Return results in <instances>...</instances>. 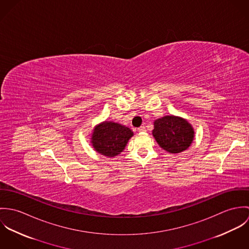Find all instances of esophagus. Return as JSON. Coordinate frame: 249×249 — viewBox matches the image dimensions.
Returning <instances> with one entry per match:
<instances>
[{
    "instance_id": "esophagus-1",
    "label": "esophagus",
    "mask_w": 249,
    "mask_h": 249,
    "mask_svg": "<svg viewBox=\"0 0 249 249\" xmlns=\"http://www.w3.org/2000/svg\"><path fill=\"white\" fill-rule=\"evenodd\" d=\"M138 131H139V132H144V131H145V127H144L143 125L140 126V127L138 128Z\"/></svg>"
}]
</instances>
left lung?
Returning a JSON list of instances; mask_svg holds the SVG:
<instances>
[{
    "label": "left lung",
    "instance_id": "8db88e82",
    "mask_svg": "<svg viewBox=\"0 0 249 249\" xmlns=\"http://www.w3.org/2000/svg\"><path fill=\"white\" fill-rule=\"evenodd\" d=\"M153 125L152 135L155 141L170 153L185 151L194 141V127L184 118L167 115L155 120Z\"/></svg>",
    "mask_w": 249,
    "mask_h": 249
}]
</instances>
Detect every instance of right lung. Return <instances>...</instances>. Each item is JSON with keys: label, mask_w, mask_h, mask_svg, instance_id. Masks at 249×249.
Wrapping results in <instances>:
<instances>
[{"label": "right lung", "mask_w": 249, "mask_h": 249, "mask_svg": "<svg viewBox=\"0 0 249 249\" xmlns=\"http://www.w3.org/2000/svg\"><path fill=\"white\" fill-rule=\"evenodd\" d=\"M133 131L121 124L105 121L97 124L91 134L93 148L109 158L119 155L126 146Z\"/></svg>", "instance_id": "add662e5"}]
</instances>
